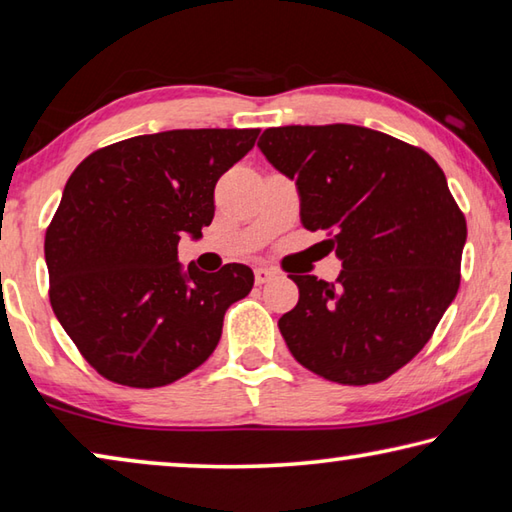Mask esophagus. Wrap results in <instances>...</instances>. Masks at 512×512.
Masks as SVG:
<instances>
[{"mask_svg": "<svg viewBox=\"0 0 512 512\" xmlns=\"http://www.w3.org/2000/svg\"><path fill=\"white\" fill-rule=\"evenodd\" d=\"M276 274H279V272L272 270V267H256V270H254V279H256L258 285H265V283L274 281Z\"/></svg>", "mask_w": 512, "mask_h": 512, "instance_id": "1", "label": "esophagus"}]
</instances>
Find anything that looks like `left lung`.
<instances>
[{"label": "left lung", "instance_id": "1", "mask_svg": "<svg viewBox=\"0 0 512 512\" xmlns=\"http://www.w3.org/2000/svg\"><path fill=\"white\" fill-rule=\"evenodd\" d=\"M258 148L297 182L301 222L326 231L335 283L290 274L279 319L294 360L339 384L387 380L420 353L461 283L468 227L425 150L351 123L267 128Z\"/></svg>", "mask_w": 512, "mask_h": 512}]
</instances>
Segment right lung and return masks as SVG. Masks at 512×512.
<instances>
[{"label": "right lung", "instance_id": "obj_1", "mask_svg": "<svg viewBox=\"0 0 512 512\" xmlns=\"http://www.w3.org/2000/svg\"><path fill=\"white\" fill-rule=\"evenodd\" d=\"M261 130H168L101 148L67 179L44 238L49 299L85 360L116 384L155 389L206 362L224 312L254 288L247 265L206 274L177 261L202 238L218 179Z\"/></svg>", "mask_w": 512, "mask_h": 512}]
</instances>
